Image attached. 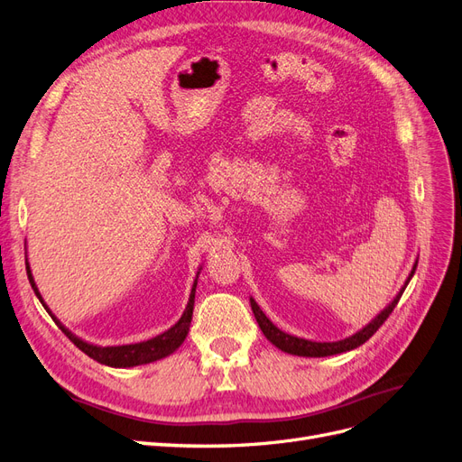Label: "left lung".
I'll return each instance as SVG.
<instances>
[{"label":"left lung","mask_w":462,"mask_h":462,"mask_svg":"<svg viewBox=\"0 0 462 462\" xmlns=\"http://www.w3.org/2000/svg\"><path fill=\"white\" fill-rule=\"evenodd\" d=\"M417 263L419 260L415 262V265H412L411 273L407 277V281L403 282V286L400 289V292H397L393 296V300L390 301V304L380 311L374 319L365 325L361 330H357L356 334H352V337H347L344 340H338V342H315V340H308V338H300V337H294V334H289L281 330L279 327H275L272 321H269V317L262 311V308L256 304V300L250 298V306H252V311H254V317H256V321L263 332V337L272 342L273 346H277L281 352L284 354H292V356H300V357H327V356H337V354H344V352H349V349H356L359 347L361 344L367 342L373 334L380 328V325H383L390 313L393 311V308L397 306V301H400L403 291L407 289L409 281L412 279V275H415V269H417Z\"/></svg>","instance_id":"obj_1"}]
</instances>
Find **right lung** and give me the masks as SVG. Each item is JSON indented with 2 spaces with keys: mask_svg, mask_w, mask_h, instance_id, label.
I'll use <instances>...</instances> for the list:
<instances>
[{
  "mask_svg": "<svg viewBox=\"0 0 462 462\" xmlns=\"http://www.w3.org/2000/svg\"><path fill=\"white\" fill-rule=\"evenodd\" d=\"M200 269L197 272V277H195V282H193V289H190V294H189V301L185 306V311L183 315L180 317V321L176 325H171L168 330H164L162 334H158V337L154 338H149V340H143V342H137V344H124V346H97V344H91V342H86L79 337H76V334L72 330H69L65 325H62L57 317L51 313L50 306L45 304L40 291H38V284L34 281V275H32V269H30V263H28V258H26V273H28V281L32 284V289H34L38 300L42 301V306L45 308V311L51 315V319L57 323V327L67 334V337L70 338V342H74L76 347L82 349V352L86 356H89L91 359H95L101 365H106V367H115V369H125V367H137V365H147V363H152V361H158V359H164L168 356H171L176 349L183 344V340L187 338L189 334V327H190V319H193V308H195V292H197V282H199V275H200Z\"/></svg>",
  "mask_w": 462,
  "mask_h": 462,
  "instance_id": "obj_1",
  "label": "right lung"
}]
</instances>
